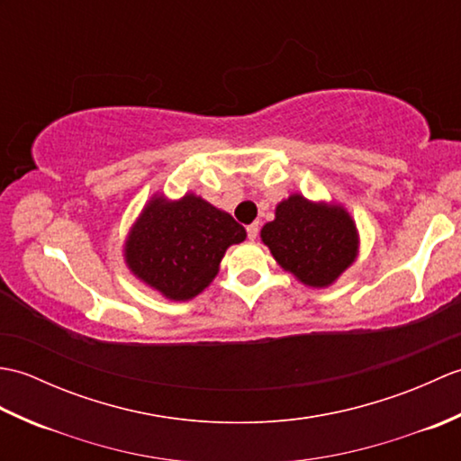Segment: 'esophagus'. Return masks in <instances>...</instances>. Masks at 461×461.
Instances as JSON below:
<instances>
[{
	"label": "esophagus",
	"instance_id": "34e87169",
	"mask_svg": "<svg viewBox=\"0 0 461 461\" xmlns=\"http://www.w3.org/2000/svg\"><path fill=\"white\" fill-rule=\"evenodd\" d=\"M258 236H259V223L253 221V223L248 225V238L253 241Z\"/></svg>",
	"mask_w": 461,
	"mask_h": 461
}]
</instances>
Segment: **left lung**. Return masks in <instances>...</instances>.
Returning <instances> with one entry per match:
<instances>
[{
	"label": "left lung",
	"mask_w": 461,
	"mask_h": 461,
	"mask_svg": "<svg viewBox=\"0 0 461 461\" xmlns=\"http://www.w3.org/2000/svg\"><path fill=\"white\" fill-rule=\"evenodd\" d=\"M261 241L277 266L312 289H327L358 258L360 233L345 205L291 194L276 205Z\"/></svg>",
	"instance_id": "left-lung-1"
}]
</instances>
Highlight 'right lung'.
I'll return each mask as SVG.
<instances>
[{"instance_id": "1", "label": "right lung", "mask_w": 461, "mask_h": 461, "mask_svg": "<svg viewBox=\"0 0 461 461\" xmlns=\"http://www.w3.org/2000/svg\"><path fill=\"white\" fill-rule=\"evenodd\" d=\"M248 238L228 212L194 192L170 200L152 194L126 233L122 258L132 276L168 301H190L210 287L230 246Z\"/></svg>"}]
</instances>
